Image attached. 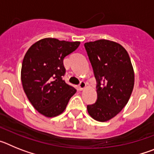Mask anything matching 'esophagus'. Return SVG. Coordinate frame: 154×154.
Instances as JSON below:
<instances>
[{
  "label": "esophagus",
  "instance_id": "1",
  "mask_svg": "<svg viewBox=\"0 0 154 154\" xmlns=\"http://www.w3.org/2000/svg\"><path fill=\"white\" fill-rule=\"evenodd\" d=\"M85 87H86V83H85V82L82 81L79 83V90H82V89H85Z\"/></svg>",
  "mask_w": 154,
  "mask_h": 154
}]
</instances>
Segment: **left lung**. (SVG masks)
Segmentation results:
<instances>
[{"label":"left lung","mask_w":154,"mask_h":154,"mask_svg":"<svg viewBox=\"0 0 154 154\" xmlns=\"http://www.w3.org/2000/svg\"><path fill=\"white\" fill-rule=\"evenodd\" d=\"M96 80L97 99L87 106L89 115L106 122L117 115L130 99L134 85V72L124 48L109 40L85 43Z\"/></svg>","instance_id":"left-lung-1"}]
</instances>
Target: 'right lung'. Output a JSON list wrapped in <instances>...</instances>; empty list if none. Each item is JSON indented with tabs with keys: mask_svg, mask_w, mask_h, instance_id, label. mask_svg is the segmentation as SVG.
I'll return each instance as SVG.
<instances>
[{
	"mask_svg": "<svg viewBox=\"0 0 154 154\" xmlns=\"http://www.w3.org/2000/svg\"><path fill=\"white\" fill-rule=\"evenodd\" d=\"M79 45V42L48 38L35 42L24 55L21 74L23 89L34 108L45 116L62 113L76 92L63 79L66 72L63 60Z\"/></svg>",
	"mask_w": 154,
	"mask_h": 154,
	"instance_id": "right-lung-1",
	"label": "right lung"
}]
</instances>
